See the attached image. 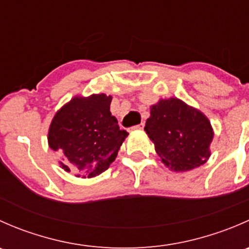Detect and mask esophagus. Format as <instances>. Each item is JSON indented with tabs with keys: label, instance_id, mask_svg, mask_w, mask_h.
I'll return each instance as SVG.
<instances>
[{
	"label": "esophagus",
	"instance_id": "obj_1",
	"mask_svg": "<svg viewBox=\"0 0 249 249\" xmlns=\"http://www.w3.org/2000/svg\"><path fill=\"white\" fill-rule=\"evenodd\" d=\"M143 127H144V123H141L139 125H135V126H132L131 129L132 130H143Z\"/></svg>",
	"mask_w": 249,
	"mask_h": 249
}]
</instances>
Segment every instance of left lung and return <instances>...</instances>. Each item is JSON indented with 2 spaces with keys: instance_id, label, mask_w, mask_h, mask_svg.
I'll return each instance as SVG.
<instances>
[{
  "instance_id": "8db88e82",
  "label": "left lung",
  "mask_w": 249,
  "mask_h": 249,
  "mask_svg": "<svg viewBox=\"0 0 249 249\" xmlns=\"http://www.w3.org/2000/svg\"><path fill=\"white\" fill-rule=\"evenodd\" d=\"M144 130L162 162L173 171H189L210 158V122L180 100H160L152 106Z\"/></svg>"
}]
</instances>
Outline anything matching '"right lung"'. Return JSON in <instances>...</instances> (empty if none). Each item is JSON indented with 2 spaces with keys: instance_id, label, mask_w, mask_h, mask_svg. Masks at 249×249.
<instances>
[{
  "instance_id": "right-lung-1",
  "label": "right lung",
  "mask_w": 249,
  "mask_h": 249,
  "mask_svg": "<svg viewBox=\"0 0 249 249\" xmlns=\"http://www.w3.org/2000/svg\"><path fill=\"white\" fill-rule=\"evenodd\" d=\"M112 96L74 97L55 114L48 134L49 147L61 158L66 171L95 177L114 161L127 136L109 110ZM80 176V175H78Z\"/></svg>"
}]
</instances>
